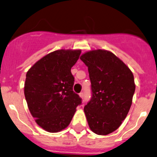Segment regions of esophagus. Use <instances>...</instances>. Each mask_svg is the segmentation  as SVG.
<instances>
[{"instance_id": "obj_1", "label": "esophagus", "mask_w": 157, "mask_h": 157, "mask_svg": "<svg viewBox=\"0 0 157 157\" xmlns=\"http://www.w3.org/2000/svg\"><path fill=\"white\" fill-rule=\"evenodd\" d=\"M79 96H80L82 98H83V97H84L83 92H81V93H79Z\"/></svg>"}]
</instances>
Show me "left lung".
Segmentation results:
<instances>
[{
    "label": "left lung",
    "mask_w": 157,
    "mask_h": 157,
    "mask_svg": "<svg viewBox=\"0 0 157 157\" xmlns=\"http://www.w3.org/2000/svg\"><path fill=\"white\" fill-rule=\"evenodd\" d=\"M91 83V98L84 108L90 130L106 135L125 119L135 90L129 68L109 51L96 50L82 54Z\"/></svg>",
    "instance_id": "1"
}]
</instances>
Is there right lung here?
Wrapping results in <instances>:
<instances>
[{"label":"right lung","instance_id":"1","mask_svg":"<svg viewBox=\"0 0 157 157\" xmlns=\"http://www.w3.org/2000/svg\"><path fill=\"white\" fill-rule=\"evenodd\" d=\"M80 50H59L35 63L26 73L24 94L31 114L39 126L58 132L70 123L82 98L73 91L71 68Z\"/></svg>","mask_w":157,"mask_h":157}]
</instances>
